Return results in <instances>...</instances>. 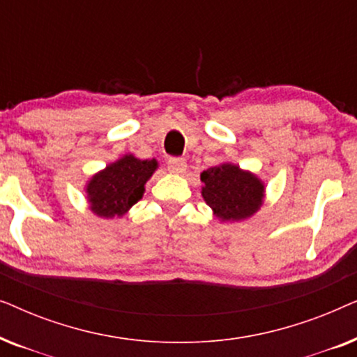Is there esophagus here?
<instances>
[{"label": "esophagus", "mask_w": 357, "mask_h": 357, "mask_svg": "<svg viewBox=\"0 0 357 357\" xmlns=\"http://www.w3.org/2000/svg\"><path fill=\"white\" fill-rule=\"evenodd\" d=\"M167 167L172 174H183L187 170V162L182 158H170L167 160Z\"/></svg>", "instance_id": "1"}]
</instances>
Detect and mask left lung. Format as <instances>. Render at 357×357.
I'll return each mask as SVG.
<instances>
[{
	"label": "left lung",
	"instance_id": "1",
	"mask_svg": "<svg viewBox=\"0 0 357 357\" xmlns=\"http://www.w3.org/2000/svg\"><path fill=\"white\" fill-rule=\"evenodd\" d=\"M202 195L221 221H242L255 214L265 198V185L238 165L221 164L202 174Z\"/></svg>",
	"mask_w": 357,
	"mask_h": 357
}]
</instances>
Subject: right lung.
I'll use <instances>...</instances> for the list:
<instances>
[{"instance_id":"1","label":"right lung","mask_w":357,"mask_h":357,"mask_svg":"<svg viewBox=\"0 0 357 357\" xmlns=\"http://www.w3.org/2000/svg\"><path fill=\"white\" fill-rule=\"evenodd\" d=\"M158 169V160H141L133 154L107 165L86 187L91 211L99 218H121L143 197L144 185Z\"/></svg>"}]
</instances>
